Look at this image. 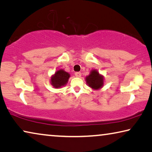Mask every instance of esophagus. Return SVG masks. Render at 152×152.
I'll return each mask as SVG.
<instances>
[{"label": "esophagus", "mask_w": 152, "mask_h": 152, "mask_svg": "<svg viewBox=\"0 0 152 152\" xmlns=\"http://www.w3.org/2000/svg\"><path fill=\"white\" fill-rule=\"evenodd\" d=\"M75 75L77 77H80L81 76V73L80 72H75Z\"/></svg>", "instance_id": "34e87169"}]
</instances>
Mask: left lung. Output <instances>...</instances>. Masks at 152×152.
<instances>
[{
  "label": "left lung",
  "mask_w": 152,
  "mask_h": 152,
  "mask_svg": "<svg viewBox=\"0 0 152 152\" xmlns=\"http://www.w3.org/2000/svg\"><path fill=\"white\" fill-rule=\"evenodd\" d=\"M88 86L94 89H100L104 85V77L96 70H92L86 78Z\"/></svg>",
  "instance_id": "obj_1"
}]
</instances>
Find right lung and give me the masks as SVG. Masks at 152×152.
<instances>
[{"mask_svg":"<svg viewBox=\"0 0 152 152\" xmlns=\"http://www.w3.org/2000/svg\"><path fill=\"white\" fill-rule=\"evenodd\" d=\"M70 74L64 71L63 69H59L54 75L51 77V84L54 88H58L65 86L68 82Z\"/></svg>","mask_w":152,"mask_h":152,"instance_id":"add662e5","label":"right lung"}]
</instances>
